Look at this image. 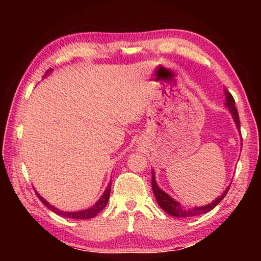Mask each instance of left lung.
I'll list each match as a JSON object with an SVG mask.
<instances>
[{
    "instance_id": "left-lung-1",
    "label": "left lung",
    "mask_w": 261,
    "mask_h": 261,
    "mask_svg": "<svg viewBox=\"0 0 261 261\" xmlns=\"http://www.w3.org/2000/svg\"><path fill=\"white\" fill-rule=\"evenodd\" d=\"M223 92H224V95H226V107L228 108L229 113L231 114L232 120L235 122L237 130L240 131L241 122H240V116H238V112L235 107V100H233L232 95L229 93V91H227L226 88H224ZM152 189L159 206H160L166 213H168L171 216H176V218H190V216L208 213L210 211L213 210L214 207L218 205L224 197H226V194L228 193V190L230 189V185H228L227 189L223 191V193L221 194L220 197L216 198V199L210 202V204L204 205V206H196V207H192V208H185L184 206L180 205V202L176 201L173 197H170L169 194L166 193L163 190L159 188V185L155 180V174H154L153 170H152Z\"/></svg>"
}]
</instances>
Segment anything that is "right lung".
<instances>
[{
	"mask_svg": "<svg viewBox=\"0 0 261 261\" xmlns=\"http://www.w3.org/2000/svg\"><path fill=\"white\" fill-rule=\"evenodd\" d=\"M53 71V70H48V71L45 73V76H47L48 73H50ZM110 188H112V183L109 182L108 187L106 188L105 192L102 193V196H101L99 198V200L95 202V204L90 207V208H86V210H82V211H77V212H68V211H61L57 208V207L53 206L51 204H49L45 198H43L42 196H40L37 191H34L35 193H37V196L39 199L41 200V202L43 205H45L46 207H48L51 212H54V213L59 214L61 216H64V218H69V219H74V220H86V219H92L94 218V216L98 215L101 211H102L106 205L108 204V200H109V196H110Z\"/></svg>",
	"mask_w": 261,
	"mask_h": 261,
	"instance_id": "add662e5",
	"label": "right lung"
}]
</instances>
